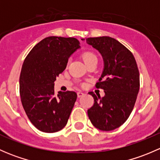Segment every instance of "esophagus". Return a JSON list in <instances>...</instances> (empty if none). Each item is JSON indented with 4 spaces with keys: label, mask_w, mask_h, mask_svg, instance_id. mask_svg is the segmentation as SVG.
<instances>
[{
    "label": "esophagus",
    "mask_w": 160,
    "mask_h": 160,
    "mask_svg": "<svg viewBox=\"0 0 160 160\" xmlns=\"http://www.w3.org/2000/svg\"><path fill=\"white\" fill-rule=\"evenodd\" d=\"M83 95H84V93H83L82 91L77 92V97H78V98H81V97H83Z\"/></svg>",
    "instance_id": "34e87169"
}]
</instances>
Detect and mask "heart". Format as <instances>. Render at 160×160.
Instances as JSON below:
<instances>
[{"label": "heart", "instance_id": "b5f03b06", "mask_svg": "<svg viewBox=\"0 0 160 160\" xmlns=\"http://www.w3.org/2000/svg\"><path fill=\"white\" fill-rule=\"evenodd\" d=\"M83 59L86 64L89 63L90 62H93V61H98L96 56L94 54H93L92 52H85L83 55Z\"/></svg>", "mask_w": 160, "mask_h": 160}]
</instances>
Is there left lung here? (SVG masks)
<instances>
[{"mask_svg": "<svg viewBox=\"0 0 160 160\" xmlns=\"http://www.w3.org/2000/svg\"><path fill=\"white\" fill-rule=\"evenodd\" d=\"M86 41L103 57L104 70L96 88L105 93L101 98L89 92L94 103L88 110V117L95 128L114 130L126 122L136 101L140 86L136 61L129 50L111 37L88 38Z\"/></svg>", "mask_w": 160, "mask_h": 160, "instance_id": "obj_1", "label": "left lung"}]
</instances>
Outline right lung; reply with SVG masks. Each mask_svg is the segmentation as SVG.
<instances>
[{"label":"right lung","instance_id":"obj_1","mask_svg":"<svg viewBox=\"0 0 160 160\" xmlns=\"http://www.w3.org/2000/svg\"><path fill=\"white\" fill-rule=\"evenodd\" d=\"M80 47L75 38L49 36L35 45L24 61L19 79L21 101L30 122L42 132H56L67 125L77 94L59 91L56 95L54 82Z\"/></svg>","mask_w":160,"mask_h":160}]
</instances>
